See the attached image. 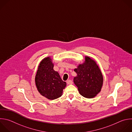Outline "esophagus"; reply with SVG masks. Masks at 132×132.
Instances as JSON below:
<instances>
[{"label":"esophagus","mask_w":132,"mask_h":132,"mask_svg":"<svg viewBox=\"0 0 132 132\" xmlns=\"http://www.w3.org/2000/svg\"><path fill=\"white\" fill-rule=\"evenodd\" d=\"M67 84H68V85H71V84H72L73 83V82H72V81L71 80H68L67 81Z\"/></svg>","instance_id":"esophagus-1"}]
</instances>
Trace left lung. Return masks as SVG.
I'll list each match as a JSON object with an SVG mask.
<instances>
[{
    "label": "left lung",
    "mask_w": 132,
    "mask_h": 132,
    "mask_svg": "<svg viewBox=\"0 0 132 132\" xmlns=\"http://www.w3.org/2000/svg\"><path fill=\"white\" fill-rule=\"evenodd\" d=\"M77 76L73 79L79 93L87 98L95 97L101 91L103 76L96 62L85 56V61L74 69Z\"/></svg>",
    "instance_id": "1"
}]
</instances>
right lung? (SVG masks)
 <instances>
[{
  "label": "right lung",
  "mask_w": 132,
  "mask_h": 132,
  "mask_svg": "<svg viewBox=\"0 0 132 132\" xmlns=\"http://www.w3.org/2000/svg\"><path fill=\"white\" fill-rule=\"evenodd\" d=\"M53 67L51 57L43 59L38 67L35 80L40 94L50 100L60 97L66 86V83L62 80Z\"/></svg>",
  "instance_id": "right-lung-1"
}]
</instances>
